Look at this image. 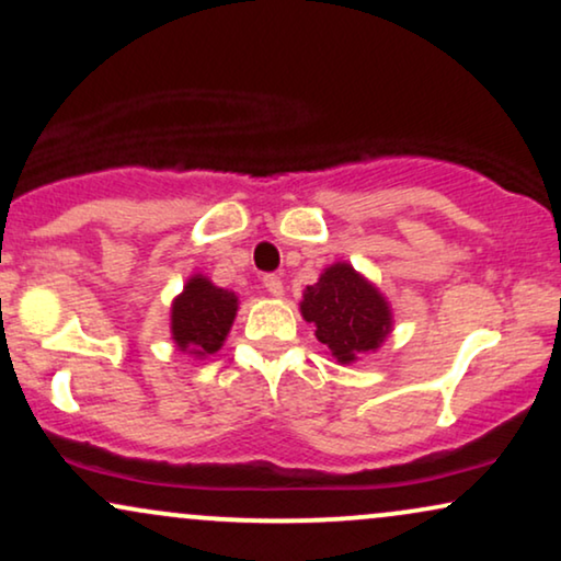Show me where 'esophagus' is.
Here are the masks:
<instances>
[{
    "label": "esophagus",
    "instance_id": "esophagus-1",
    "mask_svg": "<svg viewBox=\"0 0 561 561\" xmlns=\"http://www.w3.org/2000/svg\"><path fill=\"white\" fill-rule=\"evenodd\" d=\"M264 287H266V293L274 295V297H279L282 293H285L282 276H276V274H264Z\"/></svg>",
    "mask_w": 561,
    "mask_h": 561
}]
</instances>
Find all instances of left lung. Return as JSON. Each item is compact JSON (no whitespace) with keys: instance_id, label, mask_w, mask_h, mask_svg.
<instances>
[{"instance_id":"8db88e82","label":"left lung","mask_w":561,"mask_h":561,"mask_svg":"<svg viewBox=\"0 0 561 561\" xmlns=\"http://www.w3.org/2000/svg\"><path fill=\"white\" fill-rule=\"evenodd\" d=\"M300 313L342 365L378 350L393 329L391 308L380 289L344 261L331 264L316 285L305 287Z\"/></svg>"}]
</instances>
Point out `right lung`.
<instances>
[{
	"label": "right lung",
	"mask_w": 561,
	"mask_h": 561,
	"mask_svg": "<svg viewBox=\"0 0 561 561\" xmlns=\"http://www.w3.org/2000/svg\"><path fill=\"white\" fill-rule=\"evenodd\" d=\"M238 313V295L194 274L170 308V333L179 350L207 357L228 339Z\"/></svg>",
	"instance_id": "right-lung-1"
}]
</instances>
